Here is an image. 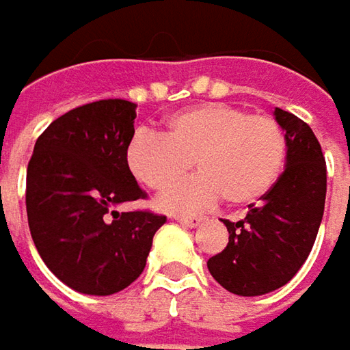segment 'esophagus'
<instances>
[{"label": "esophagus", "mask_w": 350, "mask_h": 350, "mask_svg": "<svg viewBox=\"0 0 350 350\" xmlns=\"http://www.w3.org/2000/svg\"><path fill=\"white\" fill-rule=\"evenodd\" d=\"M175 220L183 224V226H187V228H196V226H200V222H202L200 216H175Z\"/></svg>", "instance_id": "34e87169"}]
</instances>
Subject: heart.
Masks as SVG:
<instances>
[{
	"label": "heart",
	"mask_w": 350,
	"mask_h": 350,
	"mask_svg": "<svg viewBox=\"0 0 350 350\" xmlns=\"http://www.w3.org/2000/svg\"><path fill=\"white\" fill-rule=\"evenodd\" d=\"M195 167L200 175L173 187L159 208L189 214L226 198L232 206L253 204L278 181L286 163V136L269 115L204 103L171 115L165 134L138 132L126 148L134 179L152 191H163Z\"/></svg>",
	"instance_id": "heart-1"
}]
</instances>
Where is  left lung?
<instances>
[{"instance_id":"8db88e82","label":"left lung","mask_w":350,"mask_h":350,"mask_svg":"<svg viewBox=\"0 0 350 350\" xmlns=\"http://www.w3.org/2000/svg\"><path fill=\"white\" fill-rule=\"evenodd\" d=\"M273 115L286 136L284 171L257 204H249L243 220H222L228 245L208 259L214 280L237 296L284 286L308 259L323 218L327 169L316 134L278 107Z\"/></svg>"}]
</instances>
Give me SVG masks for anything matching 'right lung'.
I'll return each instance as SVG.
<instances>
[{
	"mask_svg": "<svg viewBox=\"0 0 350 350\" xmlns=\"http://www.w3.org/2000/svg\"><path fill=\"white\" fill-rule=\"evenodd\" d=\"M136 105L77 107L40 134L27 167V218L42 261L66 286L109 296L142 275L155 232L152 212H118L144 198L126 163Z\"/></svg>",
	"mask_w": 350,
	"mask_h": 350,
	"instance_id": "add662e5",
	"label": "right lung"
}]
</instances>
